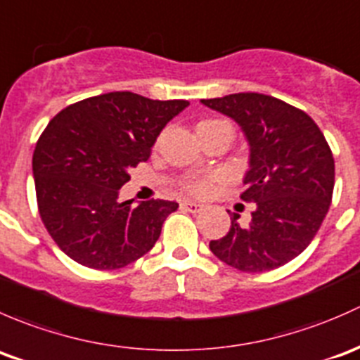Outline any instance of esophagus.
Returning <instances> with one entry per match:
<instances>
[{
    "label": "esophagus",
    "mask_w": 360,
    "mask_h": 360,
    "mask_svg": "<svg viewBox=\"0 0 360 360\" xmlns=\"http://www.w3.org/2000/svg\"><path fill=\"white\" fill-rule=\"evenodd\" d=\"M180 207L185 211H191V213H199V211L202 210V205H199V202H194V201H181Z\"/></svg>",
    "instance_id": "1"
}]
</instances>
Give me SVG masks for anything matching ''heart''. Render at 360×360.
Instances as JSON below:
<instances>
[{"label": "heart", "mask_w": 360, "mask_h": 360, "mask_svg": "<svg viewBox=\"0 0 360 360\" xmlns=\"http://www.w3.org/2000/svg\"><path fill=\"white\" fill-rule=\"evenodd\" d=\"M218 124H229L227 121H221V120H205L198 124V133L199 131H205V129L213 128V126ZM218 179L217 176L210 175V176H194V179H188L184 181V188L191 194L195 195H206L207 192H211L217 185Z\"/></svg>", "instance_id": "obj_1"}]
</instances>
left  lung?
<instances>
[{"label": "left lung", "instance_id": "left-lung-1", "mask_svg": "<svg viewBox=\"0 0 360 360\" xmlns=\"http://www.w3.org/2000/svg\"><path fill=\"white\" fill-rule=\"evenodd\" d=\"M232 117L250 143V172L240 199L255 202L251 224L231 217L227 236L211 253L243 272H266L298 257L328 214L335 159L316 121L302 109L263 94L201 100Z\"/></svg>", "mask_w": 360, "mask_h": 360}]
</instances>
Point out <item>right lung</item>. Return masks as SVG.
Wrapping results in <instances>:
<instances>
[{
	"mask_svg": "<svg viewBox=\"0 0 360 360\" xmlns=\"http://www.w3.org/2000/svg\"><path fill=\"white\" fill-rule=\"evenodd\" d=\"M187 105L112 91L72 103L48 123L32 154L36 199L48 234L69 258L114 270L153 250L179 202L150 199L133 206L120 201V188Z\"/></svg>",
	"mask_w": 360,
	"mask_h": 360,
	"instance_id": "obj_1",
	"label": "right lung"
}]
</instances>
